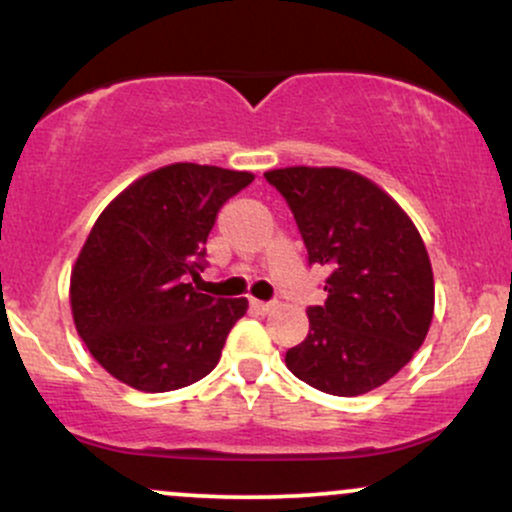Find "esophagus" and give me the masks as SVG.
Returning a JSON list of instances; mask_svg holds the SVG:
<instances>
[{"label":"esophagus","mask_w":512,"mask_h":512,"mask_svg":"<svg viewBox=\"0 0 512 512\" xmlns=\"http://www.w3.org/2000/svg\"><path fill=\"white\" fill-rule=\"evenodd\" d=\"M250 308L255 310V313H260V315H264V313H269V310H272V303H264V301H255V298H252L250 301Z\"/></svg>","instance_id":"1"}]
</instances>
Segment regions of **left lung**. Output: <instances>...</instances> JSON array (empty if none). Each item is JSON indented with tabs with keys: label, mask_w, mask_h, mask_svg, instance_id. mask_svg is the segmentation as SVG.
Instances as JSON below:
<instances>
[{
	"label": "left lung",
	"mask_w": 512,
	"mask_h": 512,
	"mask_svg": "<svg viewBox=\"0 0 512 512\" xmlns=\"http://www.w3.org/2000/svg\"><path fill=\"white\" fill-rule=\"evenodd\" d=\"M298 223L308 262L325 267L327 301L310 305L308 337L286 366L315 390L366 395L397 375L433 320V269L404 209L344 168L267 170Z\"/></svg>",
	"instance_id": "1"
}]
</instances>
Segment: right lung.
<instances>
[{
    "label": "right lung",
    "mask_w": 512,
    "mask_h": 512,
    "mask_svg": "<svg viewBox=\"0 0 512 512\" xmlns=\"http://www.w3.org/2000/svg\"><path fill=\"white\" fill-rule=\"evenodd\" d=\"M255 175L173 163L134 180L93 223L72 269L79 337L113 378L142 392L187 387L214 370L245 298L187 284L204 269L216 214Z\"/></svg>",
    "instance_id": "1"
}]
</instances>
